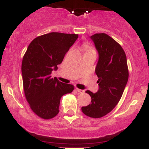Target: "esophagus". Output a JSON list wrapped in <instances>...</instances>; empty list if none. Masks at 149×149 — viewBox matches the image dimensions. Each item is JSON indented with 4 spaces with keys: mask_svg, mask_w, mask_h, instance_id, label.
<instances>
[{
    "mask_svg": "<svg viewBox=\"0 0 149 149\" xmlns=\"http://www.w3.org/2000/svg\"><path fill=\"white\" fill-rule=\"evenodd\" d=\"M76 91L79 92V93H83V92H84V90H80V89H78V88H76Z\"/></svg>",
    "mask_w": 149,
    "mask_h": 149,
    "instance_id": "34e87169",
    "label": "esophagus"
}]
</instances>
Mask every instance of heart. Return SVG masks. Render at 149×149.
Wrapping results in <instances>:
<instances>
[{"label": "heart", "instance_id": "1", "mask_svg": "<svg viewBox=\"0 0 149 149\" xmlns=\"http://www.w3.org/2000/svg\"><path fill=\"white\" fill-rule=\"evenodd\" d=\"M85 48H88V46L85 45Z\"/></svg>", "mask_w": 149, "mask_h": 149}]
</instances>
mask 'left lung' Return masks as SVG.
Listing matches in <instances>:
<instances>
[{
  "mask_svg": "<svg viewBox=\"0 0 149 149\" xmlns=\"http://www.w3.org/2000/svg\"><path fill=\"white\" fill-rule=\"evenodd\" d=\"M99 59L95 73L99 78V90L96 93L86 91L91 96V103L81 108L89 117H103L118 103L127 83V58L123 49L111 37L106 33H96L90 36Z\"/></svg>",
  "mask_w": 149,
  "mask_h": 149,
  "instance_id": "left-lung-1",
  "label": "left lung"
}]
</instances>
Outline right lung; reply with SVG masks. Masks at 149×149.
<instances>
[{
	"mask_svg": "<svg viewBox=\"0 0 149 149\" xmlns=\"http://www.w3.org/2000/svg\"><path fill=\"white\" fill-rule=\"evenodd\" d=\"M78 38V34L57 32L40 36L32 40L24 56L22 73L26 99L33 111L42 118L57 116L61 97L74 89L51 74L57 71V65Z\"/></svg>",
	"mask_w": 149,
	"mask_h": 149,
	"instance_id": "right-lung-1",
	"label": "right lung"
}]
</instances>
